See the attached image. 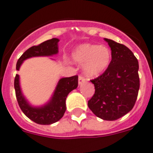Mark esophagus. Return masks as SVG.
Here are the masks:
<instances>
[{"instance_id":"34e87169","label":"esophagus","mask_w":153,"mask_h":153,"mask_svg":"<svg viewBox=\"0 0 153 153\" xmlns=\"http://www.w3.org/2000/svg\"><path fill=\"white\" fill-rule=\"evenodd\" d=\"M85 81H86V80H85V79L82 76H79V78H78V83H79V84H80V85H81L82 84H84Z\"/></svg>"}]
</instances>
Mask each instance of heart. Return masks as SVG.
<instances>
[{
	"instance_id": "heart-1",
	"label": "heart",
	"mask_w": 153,
	"mask_h": 153,
	"mask_svg": "<svg viewBox=\"0 0 153 153\" xmlns=\"http://www.w3.org/2000/svg\"><path fill=\"white\" fill-rule=\"evenodd\" d=\"M111 51L108 47L95 44H82L73 52V59L84 65L83 70L88 77L94 78L104 73L111 62Z\"/></svg>"
}]
</instances>
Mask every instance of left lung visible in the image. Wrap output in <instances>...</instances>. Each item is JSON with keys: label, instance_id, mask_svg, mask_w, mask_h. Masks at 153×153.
<instances>
[{"label": "left lung", "instance_id": "left-lung-1", "mask_svg": "<svg viewBox=\"0 0 153 153\" xmlns=\"http://www.w3.org/2000/svg\"><path fill=\"white\" fill-rule=\"evenodd\" d=\"M111 50L109 67L91 80L95 94L88 105L95 115L103 120H117L131 111L140 88L138 61L123 44L104 39Z\"/></svg>", "mask_w": 153, "mask_h": 153}]
</instances>
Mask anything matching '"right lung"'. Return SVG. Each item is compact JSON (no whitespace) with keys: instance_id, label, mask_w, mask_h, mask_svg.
<instances>
[{"instance_id":"right-lung-1","label":"right lung","mask_w":153,"mask_h":153,"mask_svg":"<svg viewBox=\"0 0 153 153\" xmlns=\"http://www.w3.org/2000/svg\"><path fill=\"white\" fill-rule=\"evenodd\" d=\"M58 39L53 38L38 46H31L19 58L16 63V70H19L24 61L28 58L33 57H49L57 54L58 53ZM77 86V76L62 78L57 82L51 100L42 106L35 107L30 104L22 92L19 84V76L18 74L16 75L14 80L16 96L20 109L28 118L40 125H51L59 121L63 117L66 110L65 100L67 96L70 91L76 88Z\"/></svg>"}]
</instances>
